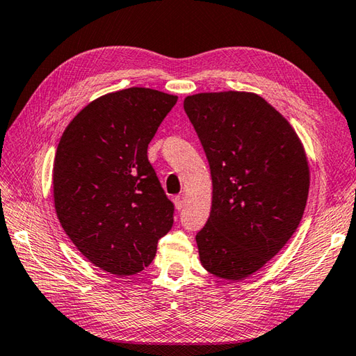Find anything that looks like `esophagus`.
I'll return each mask as SVG.
<instances>
[{"instance_id":"obj_1","label":"esophagus","mask_w":356,"mask_h":356,"mask_svg":"<svg viewBox=\"0 0 356 356\" xmlns=\"http://www.w3.org/2000/svg\"><path fill=\"white\" fill-rule=\"evenodd\" d=\"M185 204H186V195H185V194H180V195H177V197L175 198V206H176L177 211L184 209Z\"/></svg>"}]
</instances>
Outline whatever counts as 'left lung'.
Segmentation results:
<instances>
[{
    "label": "left lung",
    "mask_w": 356,
    "mask_h": 356,
    "mask_svg": "<svg viewBox=\"0 0 356 356\" xmlns=\"http://www.w3.org/2000/svg\"><path fill=\"white\" fill-rule=\"evenodd\" d=\"M184 109L209 162L212 204L197 234L202 266L241 280L277 254L302 220L309 165L299 135L254 92L188 95Z\"/></svg>",
    "instance_id": "1"
}]
</instances>
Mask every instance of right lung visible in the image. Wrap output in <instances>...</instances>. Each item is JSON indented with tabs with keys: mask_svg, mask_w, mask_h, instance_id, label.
<instances>
[{
	"mask_svg": "<svg viewBox=\"0 0 356 356\" xmlns=\"http://www.w3.org/2000/svg\"><path fill=\"white\" fill-rule=\"evenodd\" d=\"M176 102L150 88L102 95L71 120L57 145V218L89 262L118 277L150 266L172 226L175 206L147 148Z\"/></svg>",
	"mask_w": 356,
	"mask_h": 356,
	"instance_id": "1",
	"label": "right lung"
}]
</instances>
